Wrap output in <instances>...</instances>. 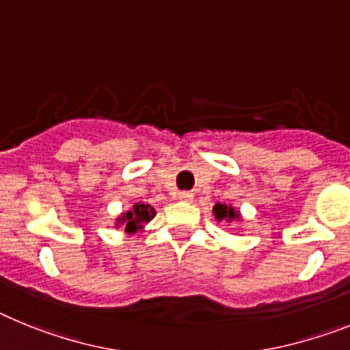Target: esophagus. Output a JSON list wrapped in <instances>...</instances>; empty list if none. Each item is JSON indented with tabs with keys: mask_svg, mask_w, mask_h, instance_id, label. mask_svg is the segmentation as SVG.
I'll return each instance as SVG.
<instances>
[{
	"mask_svg": "<svg viewBox=\"0 0 350 350\" xmlns=\"http://www.w3.org/2000/svg\"><path fill=\"white\" fill-rule=\"evenodd\" d=\"M179 199L185 200V202H192L193 196L190 192H181V193H179Z\"/></svg>",
	"mask_w": 350,
	"mask_h": 350,
	"instance_id": "1",
	"label": "esophagus"
}]
</instances>
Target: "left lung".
<instances>
[{
	"label": "left lung",
	"instance_id": "left-lung-1",
	"mask_svg": "<svg viewBox=\"0 0 350 350\" xmlns=\"http://www.w3.org/2000/svg\"><path fill=\"white\" fill-rule=\"evenodd\" d=\"M213 213H215L217 220L230 221V220H234V218H238V211H234L232 206L217 204L215 208H213Z\"/></svg>",
	"mask_w": 350,
	"mask_h": 350
}]
</instances>
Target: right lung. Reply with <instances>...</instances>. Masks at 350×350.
<instances>
[{
    "label": "right lung",
    "mask_w": 350,
    "mask_h": 350,
    "mask_svg": "<svg viewBox=\"0 0 350 350\" xmlns=\"http://www.w3.org/2000/svg\"><path fill=\"white\" fill-rule=\"evenodd\" d=\"M153 217L154 209L151 208L150 204H142V202H139V204H133L132 211L124 213L123 217L120 218V221L124 224V230H126V232H135L137 229H141L142 224L150 221Z\"/></svg>",
    "instance_id": "obj_1"
}]
</instances>
